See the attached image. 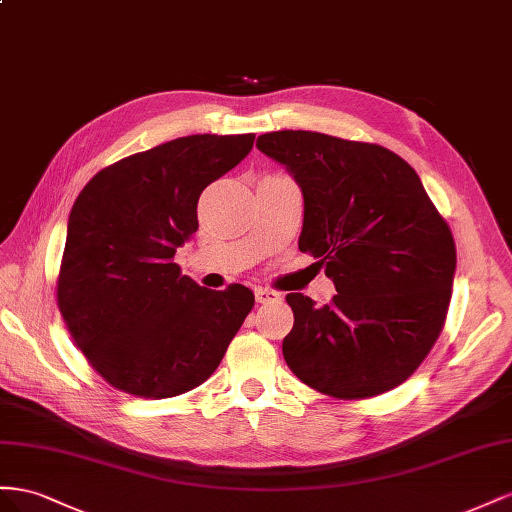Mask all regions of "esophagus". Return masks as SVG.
<instances>
[{
	"label": "esophagus",
	"mask_w": 512,
	"mask_h": 512,
	"mask_svg": "<svg viewBox=\"0 0 512 512\" xmlns=\"http://www.w3.org/2000/svg\"><path fill=\"white\" fill-rule=\"evenodd\" d=\"M255 298L261 304H268V302L281 300V294H279V291H274V289H268V287H255Z\"/></svg>",
	"instance_id": "34e87169"
}]
</instances>
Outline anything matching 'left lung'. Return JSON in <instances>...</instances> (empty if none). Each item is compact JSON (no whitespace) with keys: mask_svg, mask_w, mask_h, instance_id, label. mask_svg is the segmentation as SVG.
<instances>
[{"mask_svg":"<svg viewBox=\"0 0 512 512\" xmlns=\"http://www.w3.org/2000/svg\"><path fill=\"white\" fill-rule=\"evenodd\" d=\"M257 148L294 175L304 197L298 248L339 291L319 309L287 294V367L337 399L397 388L444 328L457 268L448 223L418 173L382 145L276 130Z\"/></svg>","mask_w":512,"mask_h":512,"instance_id":"obj_1","label":"left lung"}]
</instances>
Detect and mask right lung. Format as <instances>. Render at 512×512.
<instances>
[{
	"instance_id": "add662e5",
	"label": "right lung",
	"mask_w": 512,
	"mask_h": 512,
	"mask_svg": "<svg viewBox=\"0 0 512 512\" xmlns=\"http://www.w3.org/2000/svg\"><path fill=\"white\" fill-rule=\"evenodd\" d=\"M255 135H188L118 160L68 216L57 306L87 362L135 397L169 399L221 364L253 291L199 287L173 255L199 227L203 188L253 150Z\"/></svg>"
}]
</instances>
